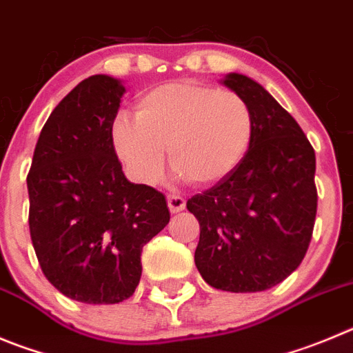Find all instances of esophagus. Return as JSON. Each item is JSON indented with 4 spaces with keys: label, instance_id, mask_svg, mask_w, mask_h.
<instances>
[{
    "label": "esophagus",
    "instance_id": "1",
    "mask_svg": "<svg viewBox=\"0 0 353 353\" xmlns=\"http://www.w3.org/2000/svg\"><path fill=\"white\" fill-rule=\"evenodd\" d=\"M167 203H169V209L172 214L181 212V210H184V207H186V200L181 195H169L167 196Z\"/></svg>",
    "mask_w": 353,
    "mask_h": 353
}]
</instances>
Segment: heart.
Returning <instances> with one entry per match:
<instances>
[{
	"label": "heart",
	"instance_id": "heart-1",
	"mask_svg": "<svg viewBox=\"0 0 353 353\" xmlns=\"http://www.w3.org/2000/svg\"><path fill=\"white\" fill-rule=\"evenodd\" d=\"M254 136L249 102L232 90L193 80L158 85L139 97L136 120L118 114L111 141L134 181L154 184L170 165L193 184L225 179L245 157Z\"/></svg>",
	"mask_w": 353,
	"mask_h": 353
}]
</instances>
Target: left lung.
Masks as SVG:
<instances>
[{
  "mask_svg": "<svg viewBox=\"0 0 353 353\" xmlns=\"http://www.w3.org/2000/svg\"><path fill=\"white\" fill-rule=\"evenodd\" d=\"M223 83L252 110L254 136L239 165L186 202L199 219L195 265L209 285L266 291L305 258L317 214L315 151L298 121L251 78Z\"/></svg>",
  "mask_w": 353,
  "mask_h": 353,
  "instance_id": "1",
  "label": "left lung"
}]
</instances>
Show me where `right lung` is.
Instances as JSON below:
<instances>
[{"label": "right lung", "instance_id": "obj_1", "mask_svg": "<svg viewBox=\"0 0 353 353\" xmlns=\"http://www.w3.org/2000/svg\"><path fill=\"white\" fill-rule=\"evenodd\" d=\"M125 87L94 74L57 104L28 174L29 232L43 275L88 305L128 299L141 252L169 225L165 195L125 177L111 141Z\"/></svg>", "mask_w": 353, "mask_h": 353}]
</instances>
